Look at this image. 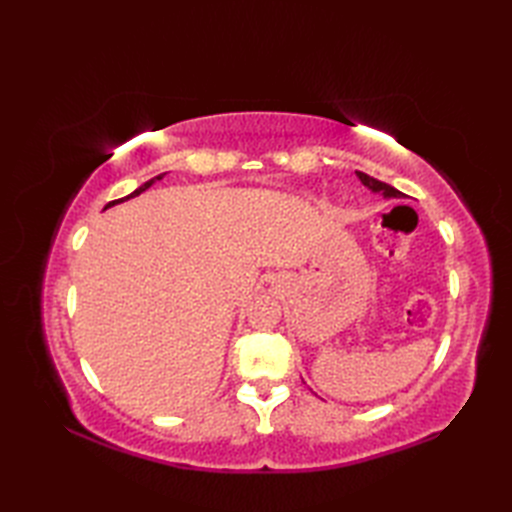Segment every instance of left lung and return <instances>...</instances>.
I'll return each instance as SVG.
<instances>
[{
	"label": "left lung",
	"mask_w": 512,
	"mask_h": 512,
	"mask_svg": "<svg viewBox=\"0 0 512 512\" xmlns=\"http://www.w3.org/2000/svg\"><path fill=\"white\" fill-rule=\"evenodd\" d=\"M356 177H359L361 183L367 185V188H369L371 192H380V194H384L386 198H404V194H401L399 190H395L393 185L384 183V181H378V179H374V177H369V175L361 173V170H356Z\"/></svg>",
	"instance_id": "1"
}]
</instances>
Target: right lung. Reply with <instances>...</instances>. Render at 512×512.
<instances>
[{
	"instance_id": "right-lung-1",
	"label": "right lung",
	"mask_w": 512,
	"mask_h": 512,
	"mask_svg": "<svg viewBox=\"0 0 512 512\" xmlns=\"http://www.w3.org/2000/svg\"><path fill=\"white\" fill-rule=\"evenodd\" d=\"M158 179H162V175H158V177H153V179H149L147 183H143V185H141V188H138V190H134V192H132L130 196H126V198H119V200H113V203H108V205H106L104 209H108V207H113L115 203H123V200H128V198H132V196H138V194H141V192H145V190L149 188V185H151L153 181H158Z\"/></svg>"
}]
</instances>
